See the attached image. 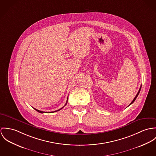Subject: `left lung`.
Returning a JSON list of instances; mask_svg holds the SVG:
<instances>
[{
	"label": "left lung",
	"instance_id": "left-lung-1",
	"mask_svg": "<svg viewBox=\"0 0 156 156\" xmlns=\"http://www.w3.org/2000/svg\"><path fill=\"white\" fill-rule=\"evenodd\" d=\"M140 89H141V86H140V88H139V90L138 92V93H137V94H136V96H135V98H134V99H133V101H132V102H131V103H130V105H131V104H133V102H135V100H136V98H137V97H138V96L139 93V92H140Z\"/></svg>",
	"mask_w": 156,
	"mask_h": 156
}]
</instances>
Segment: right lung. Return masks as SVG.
Instances as JSON below:
<instances>
[{
    "label": "right lung",
    "instance_id": "add662e5",
    "mask_svg": "<svg viewBox=\"0 0 156 156\" xmlns=\"http://www.w3.org/2000/svg\"><path fill=\"white\" fill-rule=\"evenodd\" d=\"M68 99H67V101H66V104H65V105H66V104H67V103H68ZM63 106V107H64ZM63 107H62V108H60V109H58V110H57V111H52V112H44V111H39V110H38V109H35V108H34L35 109V110L36 111H37L38 112H39V113H52V112H57V111H60V109H62Z\"/></svg>",
    "mask_w": 156,
    "mask_h": 156
}]
</instances>
